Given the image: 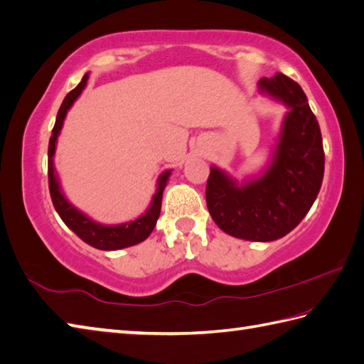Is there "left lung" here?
I'll return each instance as SVG.
<instances>
[{"mask_svg": "<svg viewBox=\"0 0 364 364\" xmlns=\"http://www.w3.org/2000/svg\"><path fill=\"white\" fill-rule=\"evenodd\" d=\"M258 88L289 107L271 165L243 185L212 166L205 200L218 228L229 235L274 241L291 232L311 208L324 177V148L318 119L296 80L276 73L258 80Z\"/></svg>", "mask_w": 364, "mask_h": 364, "instance_id": "8db88e82", "label": "left lung"}]
</instances>
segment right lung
<instances>
[{"instance_id":"add662e5","label":"right lung","mask_w":364,"mask_h":364,"mask_svg":"<svg viewBox=\"0 0 364 364\" xmlns=\"http://www.w3.org/2000/svg\"><path fill=\"white\" fill-rule=\"evenodd\" d=\"M87 80L88 73L77 84V87L73 88V90L65 96V100H63L62 106L58 112V118H55L53 135L50 139V146H48V183H50V195L53 205L55 208V212L62 218V221L67 224V228H70L80 240L85 241L87 245H90L96 249L117 250L141 243V241L146 240L151 235V232L154 230L161 208V195H164L165 185L171 171H165L159 177V188L154 198H152V203L146 210V213L131 223L119 225H102L92 221L87 215L79 212L76 207H73L68 203L65 196L62 195L58 176H55L54 171L53 157L55 152V141H58V136L60 134L63 119H65L67 112L73 106V102H75L77 100V96L82 93L87 85Z\"/></svg>"}]
</instances>
